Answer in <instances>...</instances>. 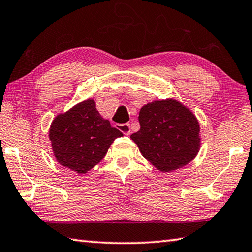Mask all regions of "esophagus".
<instances>
[{
	"mask_svg": "<svg viewBox=\"0 0 252 252\" xmlns=\"http://www.w3.org/2000/svg\"><path fill=\"white\" fill-rule=\"evenodd\" d=\"M117 128L121 130L124 135H126V136L130 135V125H129L128 123H126V124H118Z\"/></svg>",
	"mask_w": 252,
	"mask_h": 252,
	"instance_id": "34e87169",
	"label": "esophagus"
}]
</instances>
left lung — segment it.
Listing matches in <instances>:
<instances>
[{"instance_id":"obj_1","label":"left lung","mask_w":252,"mask_h":252,"mask_svg":"<svg viewBox=\"0 0 252 252\" xmlns=\"http://www.w3.org/2000/svg\"><path fill=\"white\" fill-rule=\"evenodd\" d=\"M140 129L130 136L153 166L169 173L188 165L200 149V125L187 106L175 98L154 100L139 110Z\"/></svg>"}]
</instances>
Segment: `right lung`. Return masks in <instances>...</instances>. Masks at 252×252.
Masks as SVG:
<instances>
[{
    "label": "right lung",
    "mask_w": 252,
    "mask_h": 252,
    "mask_svg": "<svg viewBox=\"0 0 252 252\" xmlns=\"http://www.w3.org/2000/svg\"><path fill=\"white\" fill-rule=\"evenodd\" d=\"M122 136V131L101 117L92 98L56 115L48 130L56 161L77 174H86L95 167Z\"/></svg>",
    "instance_id": "1"
}]
</instances>
